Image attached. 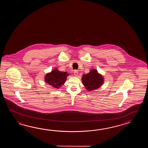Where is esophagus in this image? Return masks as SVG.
<instances>
[{
  "mask_svg": "<svg viewBox=\"0 0 148 148\" xmlns=\"http://www.w3.org/2000/svg\"><path fill=\"white\" fill-rule=\"evenodd\" d=\"M78 75V71L77 70H74V75H75V76H77Z\"/></svg>",
  "mask_w": 148,
  "mask_h": 148,
  "instance_id": "obj_1",
  "label": "esophagus"
}]
</instances>
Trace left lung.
I'll return each instance as SVG.
<instances>
[{"label":"left lung","mask_w":148,"mask_h":148,"mask_svg":"<svg viewBox=\"0 0 148 148\" xmlns=\"http://www.w3.org/2000/svg\"><path fill=\"white\" fill-rule=\"evenodd\" d=\"M82 82L88 91L94 90L99 88L104 82L103 76L98 73L96 69H92L82 77Z\"/></svg>","instance_id":"left-lung-1"}]
</instances>
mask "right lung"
Returning <instances> with one entry per match:
<instances>
[{"instance_id":"right-lung-1","label":"right lung","mask_w":148,"mask_h":148,"mask_svg":"<svg viewBox=\"0 0 148 148\" xmlns=\"http://www.w3.org/2000/svg\"><path fill=\"white\" fill-rule=\"evenodd\" d=\"M69 75L66 72H61L56 69L47 74L45 81L53 88L58 89L64 84L67 76Z\"/></svg>"}]
</instances>
